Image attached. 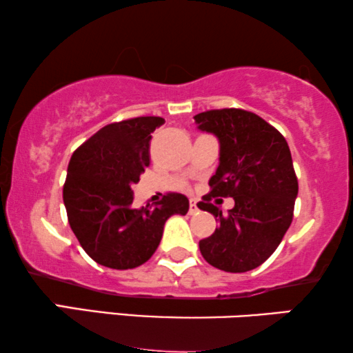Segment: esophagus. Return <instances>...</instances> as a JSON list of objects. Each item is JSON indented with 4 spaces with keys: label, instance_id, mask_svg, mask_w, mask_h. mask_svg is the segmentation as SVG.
I'll use <instances>...</instances> for the list:
<instances>
[{
    "label": "esophagus",
    "instance_id": "obj_1",
    "mask_svg": "<svg viewBox=\"0 0 353 353\" xmlns=\"http://www.w3.org/2000/svg\"><path fill=\"white\" fill-rule=\"evenodd\" d=\"M197 210H199V209H197V201L191 199L190 201V214H196Z\"/></svg>",
    "mask_w": 353,
    "mask_h": 353
}]
</instances>
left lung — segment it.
<instances>
[{"mask_svg": "<svg viewBox=\"0 0 353 353\" xmlns=\"http://www.w3.org/2000/svg\"><path fill=\"white\" fill-rule=\"evenodd\" d=\"M194 120L220 143L210 192L197 204L220 226L199 241L201 254L223 272H249L276 250L291 226L299 192L291 151L276 128L249 110H205ZM214 196H233L235 207L223 216L210 202Z\"/></svg>", "mask_w": 353, "mask_h": 353, "instance_id": "1", "label": "left lung"}]
</instances>
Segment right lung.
I'll return each mask as SVG.
<instances>
[{
    "mask_svg": "<svg viewBox=\"0 0 353 353\" xmlns=\"http://www.w3.org/2000/svg\"><path fill=\"white\" fill-rule=\"evenodd\" d=\"M162 117L109 123L77 151L67 168L64 205L74 234L96 263L137 268L152 257L172 215H186L185 194L167 192L156 205L133 207L132 186L149 165V143Z\"/></svg>",
    "mask_w": 353,
    "mask_h": 353,
    "instance_id": "obj_1",
    "label": "right lung"
}]
</instances>
